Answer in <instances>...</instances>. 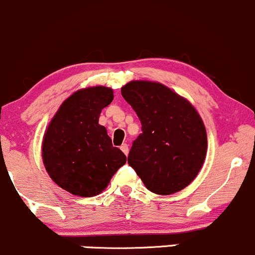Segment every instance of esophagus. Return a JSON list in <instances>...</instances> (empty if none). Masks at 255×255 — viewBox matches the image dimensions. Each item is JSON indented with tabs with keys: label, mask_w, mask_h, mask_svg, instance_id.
I'll list each match as a JSON object with an SVG mask.
<instances>
[{
	"label": "esophagus",
	"mask_w": 255,
	"mask_h": 255,
	"mask_svg": "<svg viewBox=\"0 0 255 255\" xmlns=\"http://www.w3.org/2000/svg\"><path fill=\"white\" fill-rule=\"evenodd\" d=\"M120 149H122V151L125 154V155H128V145L127 144V143H123V144L120 145Z\"/></svg>",
	"instance_id": "obj_1"
}]
</instances>
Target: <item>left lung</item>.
Wrapping results in <instances>:
<instances>
[{"instance_id":"8db88e82","label":"left lung","mask_w":255,"mask_h":255,"mask_svg":"<svg viewBox=\"0 0 255 255\" xmlns=\"http://www.w3.org/2000/svg\"><path fill=\"white\" fill-rule=\"evenodd\" d=\"M142 133L132 142L128 162L148 190L170 195L189 185L201 170L207 135L195 108L165 85L133 81L122 88Z\"/></svg>"}]
</instances>
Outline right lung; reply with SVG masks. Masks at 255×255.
<instances>
[{
    "mask_svg": "<svg viewBox=\"0 0 255 255\" xmlns=\"http://www.w3.org/2000/svg\"><path fill=\"white\" fill-rule=\"evenodd\" d=\"M113 101V90L94 87L76 91L60 106L43 138L45 170L59 187L73 195L95 196L110 183L127 156L113 147L99 124L102 108Z\"/></svg>",
    "mask_w": 255,
    "mask_h": 255,
    "instance_id": "obj_1",
    "label": "right lung"
}]
</instances>
